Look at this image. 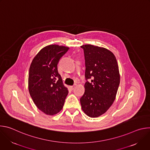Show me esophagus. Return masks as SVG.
<instances>
[{"label":"esophagus","instance_id":"obj_1","mask_svg":"<svg viewBox=\"0 0 150 150\" xmlns=\"http://www.w3.org/2000/svg\"><path fill=\"white\" fill-rule=\"evenodd\" d=\"M74 87H75L74 85H72V86H69V88L71 90H73L74 88Z\"/></svg>","mask_w":150,"mask_h":150}]
</instances>
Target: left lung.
Masks as SVG:
<instances>
[{
  "label": "left lung",
  "instance_id": "left-lung-1",
  "mask_svg": "<svg viewBox=\"0 0 150 150\" xmlns=\"http://www.w3.org/2000/svg\"><path fill=\"white\" fill-rule=\"evenodd\" d=\"M85 60V92L80 98L82 110L91 117L105 113L115 100L120 83L118 63L114 54L104 47L81 46Z\"/></svg>",
  "mask_w": 150,
  "mask_h": 150
}]
</instances>
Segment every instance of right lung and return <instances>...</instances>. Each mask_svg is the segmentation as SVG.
Segmentation results:
<instances>
[{
    "mask_svg": "<svg viewBox=\"0 0 150 150\" xmlns=\"http://www.w3.org/2000/svg\"><path fill=\"white\" fill-rule=\"evenodd\" d=\"M69 47L52 45L40 50L29 69L28 91L37 108L47 115H54L63 108L68 94L58 72L60 59Z\"/></svg>",
    "mask_w": 150,
    "mask_h": 150,
    "instance_id": "obj_1",
    "label": "right lung"
}]
</instances>
